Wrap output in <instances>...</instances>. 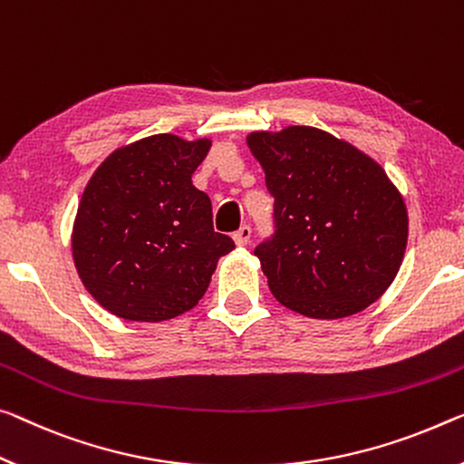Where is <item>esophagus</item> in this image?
I'll list each match as a JSON object with an SVG mask.
<instances>
[{"label":"esophagus","instance_id":"34e87169","mask_svg":"<svg viewBox=\"0 0 464 464\" xmlns=\"http://www.w3.org/2000/svg\"><path fill=\"white\" fill-rule=\"evenodd\" d=\"M251 227H248V226H242L240 227V230L238 232H234V242H237V245L238 246H246L248 245V242H251Z\"/></svg>","mask_w":464,"mask_h":464}]
</instances>
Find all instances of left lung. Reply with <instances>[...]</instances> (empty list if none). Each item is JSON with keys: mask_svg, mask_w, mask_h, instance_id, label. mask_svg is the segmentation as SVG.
I'll return each mask as SVG.
<instances>
[{"mask_svg": "<svg viewBox=\"0 0 464 464\" xmlns=\"http://www.w3.org/2000/svg\"><path fill=\"white\" fill-rule=\"evenodd\" d=\"M276 198V234L255 248L277 303L342 319L375 303L402 266L409 213L386 169L313 126L251 132Z\"/></svg>", "mask_w": 464, "mask_h": 464, "instance_id": "obj_1", "label": "left lung"}]
</instances>
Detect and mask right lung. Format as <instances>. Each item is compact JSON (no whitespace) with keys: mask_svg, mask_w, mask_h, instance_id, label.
Masks as SVG:
<instances>
[{"mask_svg":"<svg viewBox=\"0 0 464 464\" xmlns=\"http://www.w3.org/2000/svg\"><path fill=\"white\" fill-rule=\"evenodd\" d=\"M209 139L153 134L113 151L91 176L72 227V259L89 295L126 322L158 324L201 301L219 256L211 201L192 187Z\"/></svg>","mask_w":464,"mask_h":464,"instance_id":"right-lung-1","label":"right lung"}]
</instances>
